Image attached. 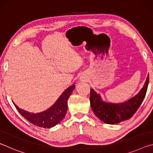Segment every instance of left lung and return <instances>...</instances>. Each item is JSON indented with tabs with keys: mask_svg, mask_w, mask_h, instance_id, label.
<instances>
[{
	"mask_svg": "<svg viewBox=\"0 0 153 153\" xmlns=\"http://www.w3.org/2000/svg\"><path fill=\"white\" fill-rule=\"evenodd\" d=\"M149 82L148 76L144 87L138 94L128 101L120 104H113L103 101L100 96L92 88H90V101L93 112L100 120L108 124H117L129 120L136 112L143 101Z\"/></svg>",
	"mask_w": 153,
	"mask_h": 153,
	"instance_id": "obj_1",
	"label": "left lung"
}]
</instances>
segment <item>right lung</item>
I'll return each mask as SVG.
<instances>
[{
    "label": "right lung",
    "instance_id": "add662e5",
    "mask_svg": "<svg viewBox=\"0 0 153 153\" xmlns=\"http://www.w3.org/2000/svg\"><path fill=\"white\" fill-rule=\"evenodd\" d=\"M75 85H72L65 90L56 102L52 107L44 112L32 113L19 108L14 105L21 115L31 123L44 128H51L56 126L64 118L67 110V100L71 95Z\"/></svg>",
    "mask_w": 153,
    "mask_h": 153
}]
</instances>
